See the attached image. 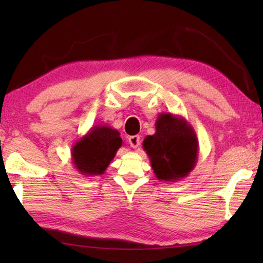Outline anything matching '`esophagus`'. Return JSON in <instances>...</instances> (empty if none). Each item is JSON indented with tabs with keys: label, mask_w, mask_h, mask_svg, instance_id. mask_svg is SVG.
I'll list each match as a JSON object with an SVG mask.
<instances>
[{
	"label": "esophagus",
	"mask_w": 263,
	"mask_h": 263,
	"mask_svg": "<svg viewBox=\"0 0 263 263\" xmlns=\"http://www.w3.org/2000/svg\"><path fill=\"white\" fill-rule=\"evenodd\" d=\"M128 142H130L132 148H138L140 145V137L139 136H131L128 138Z\"/></svg>",
	"instance_id": "obj_1"
}]
</instances>
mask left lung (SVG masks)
I'll return each mask as SVG.
<instances>
[{"instance_id":"8db88e82","label":"left lung","mask_w":263,"mask_h":263,"mask_svg":"<svg viewBox=\"0 0 263 263\" xmlns=\"http://www.w3.org/2000/svg\"><path fill=\"white\" fill-rule=\"evenodd\" d=\"M159 181L177 182L188 176L198 158V139L183 117L162 112L155 122V133L142 142Z\"/></svg>"}]
</instances>
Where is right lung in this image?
Returning a JSON list of instances; mask_svg holds the SVG:
<instances>
[{"instance_id":"obj_1","label":"right lung","mask_w":263,"mask_h":263,"mask_svg":"<svg viewBox=\"0 0 263 263\" xmlns=\"http://www.w3.org/2000/svg\"><path fill=\"white\" fill-rule=\"evenodd\" d=\"M116 128L106 125H95L72 146L74 168L83 176L104 174L123 140Z\"/></svg>"}]
</instances>
